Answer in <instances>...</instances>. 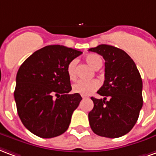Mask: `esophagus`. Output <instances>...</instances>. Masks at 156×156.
<instances>
[{"label":"esophagus","instance_id":"1","mask_svg":"<svg viewBox=\"0 0 156 156\" xmlns=\"http://www.w3.org/2000/svg\"><path fill=\"white\" fill-rule=\"evenodd\" d=\"M81 97H82L83 99H86V98H88V97H87V96H86V95H81Z\"/></svg>","mask_w":156,"mask_h":156}]
</instances>
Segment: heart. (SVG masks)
<instances>
[{
	"instance_id": "b5f03b06",
	"label": "heart",
	"mask_w": 156,
	"mask_h": 156,
	"mask_svg": "<svg viewBox=\"0 0 156 156\" xmlns=\"http://www.w3.org/2000/svg\"><path fill=\"white\" fill-rule=\"evenodd\" d=\"M86 61L90 66L97 70L102 66L101 58L100 57L97 55H88L86 56ZM76 60H72L69 62V64L67 66L66 72L68 75V77L70 80H74L76 78ZM99 83L97 80H78L72 86V90L75 93H78L80 95H87L91 94L92 92H94L95 90L98 89Z\"/></svg>"
}]
</instances>
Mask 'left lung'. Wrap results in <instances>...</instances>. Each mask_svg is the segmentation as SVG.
Here are the masks:
<instances>
[{"mask_svg": "<svg viewBox=\"0 0 156 156\" xmlns=\"http://www.w3.org/2000/svg\"><path fill=\"white\" fill-rule=\"evenodd\" d=\"M89 51L105 61L104 84L97 91L105 98L91 97L94 107L88 115L90 128L103 137L125 136L136 125L143 105L141 76L134 61L121 49L100 45Z\"/></svg>", "mask_w": 156, "mask_h": 156, "instance_id": "obj_1", "label": "left lung"}]
</instances>
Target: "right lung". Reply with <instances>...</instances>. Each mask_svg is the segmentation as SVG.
<instances>
[{
  "mask_svg": "<svg viewBox=\"0 0 156 156\" xmlns=\"http://www.w3.org/2000/svg\"><path fill=\"white\" fill-rule=\"evenodd\" d=\"M82 52L60 45H47L27 58L16 75L14 92L18 115L25 127L41 138L63 134L82 100L71 90L66 72Z\"/></svg>",
  "mask_w": 156,
  "mask_h": 156,
  "instance_id": "right-lung-1",
  "label": "right lung"
}]
</instances>
